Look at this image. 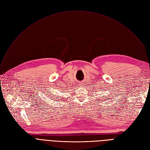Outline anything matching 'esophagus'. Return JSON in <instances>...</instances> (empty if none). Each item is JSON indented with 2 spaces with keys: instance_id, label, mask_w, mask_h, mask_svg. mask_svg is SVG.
I'll use <instances>...</instances> for the list:
<instances>
[{
  "instance_id": "34e87169",
  "label": "esophagus",
  "mask_w": 150,
  "mask_h": 150,
  "mask_svg": "<svg viewBox=\"0 0 150 150\" xmlns=\"http://www.w3.org/2000/svg\"><path fill=\"white\" fill-rule=\"evenodd\" d=\"M83 83H79L80 86H83Z\"/></svg>"
}]
</instances>
